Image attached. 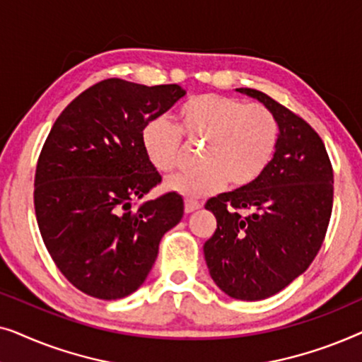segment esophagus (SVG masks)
I'll use <instances>...</instances> for the list:
<instances>
[{
    "instance_id": "esophagus-1",
    "label": "esophagus",
    "mask_w": 362,
    "mask_h": 362,
    "mask_svg": "<svg viewBox=\"0 0 362 362\" xmlns=\"http://www.w3.org/2000/svg\"><path fill=\"white\" fill-rule=\"evenodd\" d=\"M201 204L197 201H192V199H186L185 201V212L186 214H189V212H194L196 209H199Z\"/></svg>"
}]
</instances>
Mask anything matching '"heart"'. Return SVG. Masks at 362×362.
I'll list each match as a JSON object with an SVG mask.
<instances>
[{"label":"heart","instance_id":"heart-1","mask_svg":"<svg viewBox=\"0 0 362 362\" xmlns=\"http://www.w3.org/2000/svg\"><path fill=\"white\" fill-rule=\"evenodd\" d=\"M176 122L187 143H204V166L165 182L168 191L189 199L214 194L227 181L234 187L252 185L269 168L279 143V122L269 108L217 93L187 98L177 108ZM180 132L163 117L143 127V151L158 171L170 173L176 166L182 146Z\"/></svg>","mask_w":362,"mask_h":362}]
</instances>
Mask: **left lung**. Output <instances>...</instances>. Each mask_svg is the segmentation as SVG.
<instances>
[{"instance_id": "8db88e82", "label": "left lung", "mask_w": 362, "mask_h": 362, "mask_svg": "<svg viewBox=\"0 0 362 362\" xmlns=\"http://www.w3.org/2000/svg\"><path fill=\"white\" fill-rule=\"evenodd\" d=\"M235 90L274 113L279 143L259 180L206 202L217 229L204 244V257L226 295L257 301L288 286L318 254L333 209V168L303 118L264 92Z\"/></svg>"}]
</instances>
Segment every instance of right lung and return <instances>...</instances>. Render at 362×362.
I'll return each instance as SVG.
<instances>
[{
  "label": "right lung",
  "instance_id": "obj_1",
  "mask_svg": "<svg viewBox=\"0 0 362 362\" xmlns=\"http://www.w3.org/2000/svg\"><path fill=\"white\" fill-rule=\"evenodd\" d=\"M185 95L176 83L107 78L64 108L44 143L34 180L39 230L62 275L93 298L140 288L161 237L185 214L176 192L132 209L161 181L143 151V127Z\"/></svg>",
  "mask_w": 362,
  "mask_h": 362
}]
</instances>
